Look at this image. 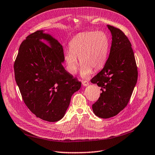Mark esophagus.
I'll list each match as a JSON object with an SVG mask.
<instances>
[{
	"label": "esophagus",
	"instance_id": "34e87169",
	"mask_svg": "<svg viewBox=\"0 0 155 155\" xmlns=\"http://www.w3.org/2000/svg\"><path fill=\"white\" fill-rule=\"evenodd\" d=\"M82 85H83L84 86H87L88 85H89V82L87 81H82Z\"/></svg>",
	"mask_w": 155,
	"mask_h": 155
}]
</instances>
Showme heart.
Returning <instances> with one entry per match:
<instances>
[{
	"mask_svg": "<svg viewBox=\"0 0 155 155\" xmlns=\"http://www.w3.org/2000/svg\"><path fill=\"white\" fill-rule=\"evenodd\" d=\"M64 53V61L71 74L77 73L79 61L81 75L86 78L94 71L102 69L106 63L110 50V40L103 31H87L74 37Z\"/></svg>",
	"mask_w": 155,
	"mask_h": 155,
	"instance_id": "1",
	"label": "heart"
}]
</instances>
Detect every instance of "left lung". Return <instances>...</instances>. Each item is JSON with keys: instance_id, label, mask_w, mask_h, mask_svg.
<instances>
[{"instance_id": "obj_1", "label": "left lung", "mask_w": 155, "mask_h": 155, "mask_svg": "<svg viewBox=\"0 0 155 155\" xmlns=\"http://www.w3.org/2000/svg\"><path fill=\"white\" fill-rule=\"evenodd\" d=\"M107 27L112 40L110 55L102 70L91 80L101 87L102 93L92 110L102 118L113 117L127 106L138 79L130 41L120 29L108 25Z\"/></svg>"}]
</instances>
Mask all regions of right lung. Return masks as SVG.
I'll list each match as a JSON object with an SVG mask.
<instances>
[{"mask_svg": "<svg viewBox=\"0 0 155 155\" xmlns=\"http://www.w3.org/2000/svg\"><path fill=\"white\" fill-rule=\"evenodd\" d=\"M64 61L62 45L43 30L29 35L19 47L15 80L28 108L43 120H61L80 89L81 83L65 70Z\"/></svg>", "mask_w": 155, "mask_h": 155, "instance_id": "add662e5", "label": "right lung"}]
</instances>
